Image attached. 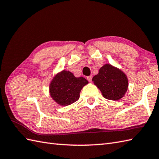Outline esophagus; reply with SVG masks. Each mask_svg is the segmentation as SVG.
Instances as JSON below:
<instances>
[{"mask_svg":"<svg viewBox=\"0 0 159 159\" xmlns=\"http://www.w3.org/2000/svg\"><path fill=\"white\" fill-rule=\"evenodd\" d=\"M92 78H93V76L92 75H90V76H88L87 77H86V79L89 81V82H90L91 81H92Z\"/></svg>","mask_w":159,"mask_h":159,"instance_id":"esophagus-1","label":"esophagus"}]
</instances>
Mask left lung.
<instances>
[{"label":"left lung","mask_w":159,"mask_h":159,"mask_svg":"<svg viewBox=\"0 0 159 159\" xmlns=\"http://www.w3.org/2000/svg\"><path fill=\"white\" fill-rule=\"evenodd\" d=\"M92 81L101 90L103 97L109 100L121 99L128 90L127 76L122 70L110 64L101 66Z\"/></svg>","instance_id":"left-lung-1"}]
</instances>
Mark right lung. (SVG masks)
<instances>
[{
  "instance_id": "1",
  "label": "right lung",
  "mask_w": 159,
  "mask_h": 159,
  "mask_svg": "<svg viewBox=\"0 0 159 159\" xmlns=\"http://www.w3.org/2000/svg\"><path fill=\"white\" fill-rule=\"evenodd\" d=\"M89 84L83 77H76L69 70H62L53 77L49 85L52 99L61 106H67L79 99L82 88Z\"/></svg>"
}]
</instances>
